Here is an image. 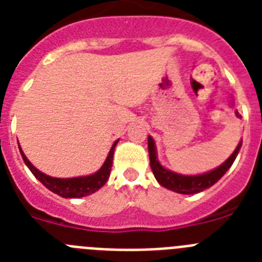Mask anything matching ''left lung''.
Instances as JSON below:
<instances>
[{
	"label": "left lung",
	"instance_id": "left-lung-1",
	"mask_svg": "<svg viewBox=\"0 0 262 262\" xmlns=\"http://www.w3.org/2000/svg\"><path fill=\"white\" fill-rule=\"evenodd\" d=\"M240 148H242V142L236 147L235 152L231 155L227 161H224L219 168L214 169L211 172L205 173L201 176H181L177 173H173L164 166L160 165L156 157V148H155L154 139L148 136V152H149V164L151 169L156 177L157 182L163 185L164 187L173 190L180 194H195L203 191L207 187L212 186L215 182H217L224 176V173L231 168V165L235 161L236 156L239 154Z\"/></svg>",
	"mask_w": 262,
	"mask_h": 262
}]
</instances>
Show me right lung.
Segmentation results:
<instances>
[{
  "instance_id": "add662e5",
  "label": "right lung",
  "mask_w": 262,
  "mask_h": 262,
  "mask_svg": "<svg viewBox=\"0 0 262 262\" xmlns=\"http://www.w3.org/2000/svg\"><path fill=\"white\" fill-rule=\"evenodd\" d=\"M117 143L118 140L113 144L105 164H103L102 168L99 169L98 172L94 173V174L92 176H85V177L76 178L50 177V176L45 174V173L39 172L38 169L27 160V157L25 156V154H23V151L20 148L19 152L20 155H22L23 161H25V164L29 166V169L32 172V174L35 176L39 181L45 185L47 189H50L51 191H53V193L57 194V195L62 196V198H81V196L93 194L94 191L101 189V187L107 182L108 176H110L111 166H113V156H114V149Z\"/></svg>"
}]
</instances>
